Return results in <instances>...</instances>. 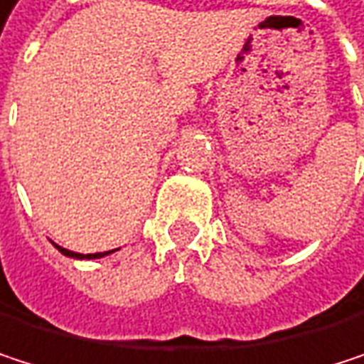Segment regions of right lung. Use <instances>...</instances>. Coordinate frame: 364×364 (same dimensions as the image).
Here are the masks:
<instances>
[{"instance_id": "obj_1", "label": "right lung", "mask_w": 364, "mask_h": 364, "mask_svg": "<svg viewBox=\"0 0 364 364\" xmlns=\"http://www.w3.org/2000/svg\"><path fill=\"white\" fill-rule=\"evenodd\" d=\"M57 246V244H55ZM57 250L61 252V255H65V257H74V259H101V257H105V255H109V252H114V250H109V252H97V255H78V252H72V250H68V248H61V246H57Z\"/></svg>"}]
</instances>
